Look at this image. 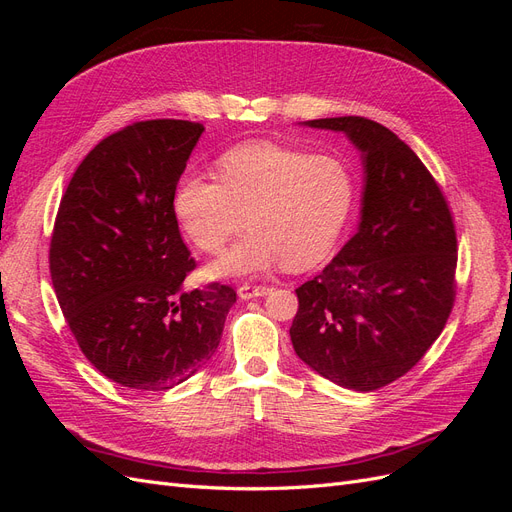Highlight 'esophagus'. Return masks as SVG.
Listing matches in <instances>:
<instances>
[{
  "mask_svg": "<svg viewBox=\"0 0 512 512\" xmlns=\"http://www.w3.org/2000/svg\"><path fill=\"white\" fill-rule=\"evenodd\" d=\"M267 292H269L267 286H252V284H241V286H239V297H241V299L265 297Z\"/></svg>",
  "mask_w": 512,
  "mask_h": 512,
  "instance_id": "1",
  "label": "esophagus"
}]
</instances>
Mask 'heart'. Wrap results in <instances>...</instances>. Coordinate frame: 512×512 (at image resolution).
Instances as JSON below:
<instances>
[{"label": "heart", "mask_w": 512, "mask_h": 512, "mask_svg": "<svg viewBox=\"0 0 512 512\" xmlns=\"http://www.w3.org/2000/svg\"><path fill=\"white\" fill-rule=\"evenodd\" d=\"M218 177L185 173L173 192L177 224L200 252L220 254L213 277L254 275L284 265L307 269L327 258L352 213V168L327 153H307L275 143H250L226 151Z\"/></svg>", "instance_id": "obj_1"}]
</instances>
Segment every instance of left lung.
Returning <instances> with one entry per match:
<instances>
[{"mask_svg":"<svg viewBox=\"0 0 512 512\" xmlns=\"http://www.w3.org/2000/svg\"><path fill=\"white\" fill-rule=\"evenodd\" d=\"M307 126L346 132L363 151L359 232L297 288L299 359L352 391H376L423 359L453 312L457 232L438 181L389 128L365 117Z\"/></svg>","mask_w":512,"mask_h":512,"instance_id":"8db88e82","label":"left lung"}]
</instances>
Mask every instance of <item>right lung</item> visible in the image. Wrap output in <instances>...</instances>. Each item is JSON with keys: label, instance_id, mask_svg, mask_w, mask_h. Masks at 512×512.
Returning <instances> with one entry per match:
<instances>
[{"label": "right lung", "instance_id": "add662e5", "mask_svg": "<svg viewBox=\"0 0 512 512\" xmlns=\"http://www.w3.org/2000/svg\"><path fill=\"white\" fill-rule=\"evenodd\" d=\"M203 126L136 121L91 149L61 196L49 267L61 312L87 361L113 382L166 391L218 350L232 286L183 292L196 269L173 192Z\"/></svg>", "mask_w": 512, "mask_h": 512}]
</instances>
